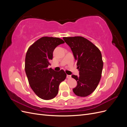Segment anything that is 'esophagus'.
Listing matches in <instances>:
<instances>
[{"mask_svg":"<svg viewBox=\"0 0 127 127\" xmlns=\"http://www.w3.org/2000/svg\"><path fill=\"white\" fill-rule=\"evenodd\" d=\"M67 78H68V79H70V78H71V75H67Z\"/></svg>","mask_w":127,"mask_h":127,"instance_id":"1","label":"esophagus"}]
</instances>
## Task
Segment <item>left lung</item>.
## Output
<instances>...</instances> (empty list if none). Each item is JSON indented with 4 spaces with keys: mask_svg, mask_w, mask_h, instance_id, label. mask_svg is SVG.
Returning a JSON list of instances; mask_svg holds the SVG:
<instances>
[{
    "mask_svg": "<svg viewBox=\"0 0 127 127\" xmlns=\"http://www.w3.org/2000/svg\"><path fill=\"white\" fill-rule=\"evenodd\" d=\"M63 39L70 47L79 71V76H71L77 83L73 92L78 96L86 97L95 90L100 81L103 66L101 52L84 37H64Z\"/></svg>",
    "mask_w": 127,
    "mask_h": 127,
    "instance_id": "1",
    "label": "left lung"
}]
</instances>
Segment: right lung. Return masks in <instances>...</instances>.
I'll return each mask as SVG.
<instances>
[{"instance_id": "1", "label": "right lung", "mask_w": 127, "mask_h": 127, "mask_svg": "<svg viewBox=\"0 0 127 127\" xmlns=\"http://www.w3.org/2000/svg\"><path fill=\"white\" fill-rule=\"evenodd\" d=\"M64 42L58 37H42L32 44L26 52L25 70L30 87L40 98L49 100L58 93L61 82L66 79L64 70L49 68L55 49Z\"/></svg>"}]
</instances>
